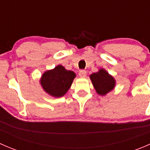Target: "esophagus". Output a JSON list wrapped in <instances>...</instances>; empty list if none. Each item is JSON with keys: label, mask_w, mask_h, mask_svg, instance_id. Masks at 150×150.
Listing matches in <instances>:
<instances>
[{"label": "esophagus", "mask_w": 150, "mask_h": 150, "mask_svg": "<svg viewBox=\"0 0 150 150\" xmlns=\"http://www.w3.org/2000/svg\"><path fill=\"white\" fill-rule=\"evenodd\" d=\"M79 76L81 78H85L86 77V72L85 70H81L79 72Z\"/></svg>", "instance_id": "obj_1"}]
</instances>
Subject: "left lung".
Returning a JSON list of instances; mask_svg holds the SVG:
<instances>
[{
	"label": "left lung",
	"instance_id": "1",
	"mask_svg": "<svg viewBox=\"0 0 150 150\" xmlns=\"http://www.w3.org/2000/svg\"><path fill=\"white\" fill-rule=\"evenodd\" d=\"M90 79L96 92L100 96H105L115 88L116 81L107 70L100 68L99 71L90 75Z\"/></svg>",
	"mask_w": 150,
	"mask_h": 150
}]
</instances>
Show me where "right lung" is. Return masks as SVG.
Listing matches in <instances>:
<instances>
[{"label": "right lung", "mask_w": 150, "mask_h": 150, "mask_svg": "<svg viewBox=\"0 0 150 150\" xmlns=\"http://www.w3.org/2000/svg\"><path fill=\"white\" fill-rule=\"evenodd\" d=\"M76 77L73 71L67 70L59 64L52 69L45 71L41 75L40 83L46 93L53 97H62L72 86Z\"/></svg>", "instance_id": "right-lung-1"}]
</instances>
